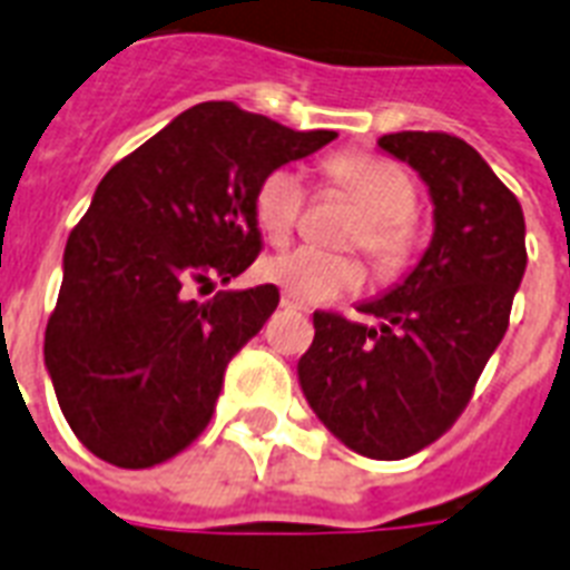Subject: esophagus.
Here are the masks:
<instances>
[{
	"instance_id": "1",
	"label": "esophagus",
	"mask_w": 570,
	"mask_h": 570,
	"mask_svg": "<svg viewBox=\"0 0 570 570\" xmlns=\"http://www.w3.org/2000/svg\"><path fill=\"white\" fill-rule=\"evenodd\" d=\"M279 306L282 308H291V312H306V303H299V299L291 297V294H282Z\"/></svg>"
}]
</instances>
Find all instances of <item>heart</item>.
Returning <instances> with one entry per match:
<instances>
[{
  "instance_id": "1",
  "label": "heart",
  "mask_w": 570,
  "mask_h": 570,
  "mask_svg": "<svg viewBox=\"0 0 570 570\" xmlns=\"http://www.w3.org/2000/svg\"><path fill=\"white\" fill-rule=\"evenodd\" d=\"M326 178L360 205L347 244L363 246L381 273H399L413 253V225L416 210V184L395 163L363 151L335 154L326 163ZM306 207V187L299 171L282 166L273 169L255 189V223L273 244L288 240ZM264 279L279 285L285 294L303 303H326L356 291L365 271L354 255H335L299 246L291 253L273 255L262 267Z\"/></svg>"
}]
</instances>
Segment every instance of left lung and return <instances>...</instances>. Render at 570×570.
Masks as SVG:
<instances>
[{
	"label": "left lung",
	"instance_id": "1",
	"mask_svg": "<svg viewBox=\"0 0 570 570\" xmlns=\"http://www.w3.org/2000/svg\"><path fill=\"white\" fill-rule=\"evenodd\" d=\"M381 151L425 180L434 235L413 271L365 299L356 324L315 312L297 377L315 416L347 449L399 461L445 434L509 330L527 271L523 210L473 145L401 130Z\"/></svg>",
	"mask_w": 570,
	"mask_h": 570
}]
</instances>
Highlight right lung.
<instances>
[{"mask_svg":"<svg viewBox=\"0 0 570 570\" xmlns=\"http://www.w3.org/2000/svg\"><path fill=\"white\" fill-rule=\"evenodd\" d=\"M333 139L210 100L106 171L68 237L43 335L59 407L88 452L145 470L205 431L225 365L279 306V288L187 291L255 262L258 184Z\"/></svg>","mask_w":570,"mask_h":570,"instance_id":"add662e5","label":"right lung"}]
</instances>
